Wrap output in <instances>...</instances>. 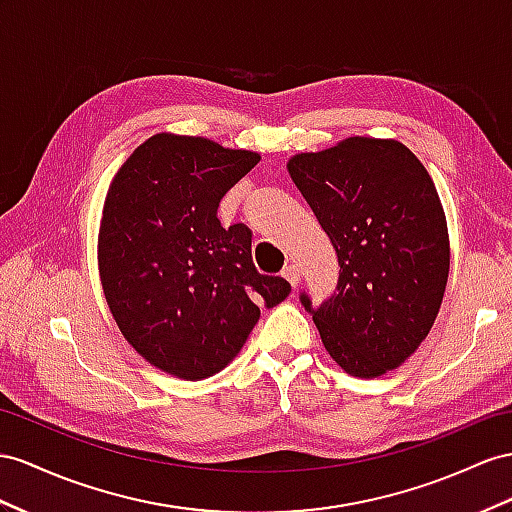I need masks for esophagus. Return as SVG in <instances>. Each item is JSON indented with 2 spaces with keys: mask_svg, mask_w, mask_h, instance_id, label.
Instances as JSON below:
<instances>
[{
  "mask_svg": "<svg viewBox=\"0 0 512 512\" xmlns=\"http://www.w3.org/2000/svg\"><path fill=\"white\" fill-rule=\"evenodd\" d=\"M283 277L292 283V287H298V283H300V270H298V266H294V264L285 266Z\"/></svg>",
  "mask_w": 512,
  "mask_h": 512,
  "instance_id": "1",
  "label": "esophagus"
}]
</instances>
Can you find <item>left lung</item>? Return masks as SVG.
<instances>
[{
    "mask_svg": "<svg viewBox=\"0 0 512 512\" xmlns=\"http://www.w3.org/2000/svg\"><path fill=\"white\" fill-rule=\"evenodd\" d=\"M287 170L331 238L335 292L300 305L322 344L359 378L396 370L424 342L450 272L443 207L422 162L396 140L348 138Z\"/></svg>",
    "mask_w": 512,
    "mask_h": 512,
    "instance_id": "obj_1",
    "label": "left lung"
}]
</instances>
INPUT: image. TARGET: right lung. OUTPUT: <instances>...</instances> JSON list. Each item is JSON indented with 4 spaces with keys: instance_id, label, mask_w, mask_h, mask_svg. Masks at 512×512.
I'll list each match as a JSON object with an SVG mask.
<instances>
[{
    "instance_id": "right-lung-1",
    "label": "right lung",
    "mask_w": 512,
    "mask_h": 512,
    "mask_svg": "<svg viewBox=\"0 0 512 512\" xmlns=\"http://www.w3.org/2000/svg\"><path fill=\"white\" fill-rule=\"evenodd\" d=\"M253 151L157 134L129 155L103 205L99 274L127 342L155 368L207 378L238 355L259 320L292 292L261 274L244 222L218 207L257 166Z\"/></svg>"
}]
</instances>
